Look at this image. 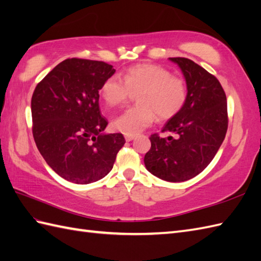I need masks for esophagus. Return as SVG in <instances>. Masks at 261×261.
<instances>
[{"label":"esophagus","instance_id":"esophagus-1","mask_svg":"<svg viewBox=\"0 0 261 261\" xmlns=\"http://www.w3.org/2000/svg\"><path fill=\"white\" fill-rule=\"evenodd\" d=\"M124 138H125V141L129 142V141H132V140L136 138V136H133V135H125Z\"/></svg>","mask_w":261,"mask_h":261}]
</instances>
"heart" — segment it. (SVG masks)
I'll list each match as a JSON object with an SVG mask.
<instances>
[{
  "label": "heart",
  "instance_id": "heart-1",
  "mask_svg": "<svg viewBox=\"0 0 261 261\" xmlns=\"http://www.w3.org/2000/svg\"><path fill=\"white\" fill-rule=\"evenodd\" d=\"M137 93L139 105L126 109L113 122L124 135L135 136L143 131L153 123L155 115L160 120L176 116L188 100L189 88L185 79L155 64L132 66L123 80L111 76L100 88L101 98L110 107L121 106Z\"/></svg>",
  "mask_w": 261,
  "mask_h": 261
}]
</instances>
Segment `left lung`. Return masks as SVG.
<instances>
[{
  "instance_id": "obj_1",
  "label": "left lung",
  "mask_w": 261,
  "mask_h": 261,
  "mask_svg": "<svg viewBox=\"0 0 261 261\" xmlns=\"http://www.w3.org/2000/svg\"><path fill=\"white\" fill-rule=\"evenodd\" d=\"M170 59L182 69L189 96L183 109L162 129L176 137L151 135L144 164L164 181L184 182L203 172L222 145L228 128L227 99L218 79L203 67L189 58Z\"/></svg>"
}]
</instances>
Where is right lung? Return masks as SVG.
Listing matches in <instances>:
<instances>
[{"mask_svg":"<svg viewBox=\"0 0 261 261\" xmlns=\"http://www.w3.org/2000/svg\"><path fill=\"white\" fill-rule=\"evenodd\" d=\"M115 71L105 62L68 58L33 92L34 141L46 163L67 181L89 184L105 177L125 143L121 133H101L108 121L100 112L99 90Z\"/></svg>","mask_w":261,"mask_h":261,"instance_id":"obj_1","label":"right lung"}]
</instances>
